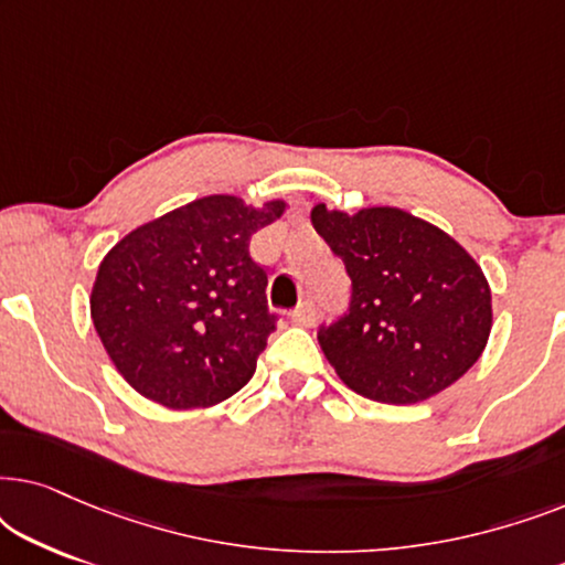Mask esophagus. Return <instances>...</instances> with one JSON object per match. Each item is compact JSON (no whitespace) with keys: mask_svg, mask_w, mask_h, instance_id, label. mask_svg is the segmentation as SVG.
<instances>
[{"mask_svg":"<svg viewBox=\"0 0 565 565\" xmlns=\"http://www.w3.org/2000/svg\"><path fill=\"white\" fill-rule=\"evenodd\" d=\"M290 316L298 327H313L316 319H319V311H316L313 300H303V303H300Z\"/></svg>","mask_w":565,"mask_h":565,"instance_id":"obj_1","label":"esophagus"}]
</instances>
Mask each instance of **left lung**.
<instances>
[{
	"label": "left lung",
	"mask_w": 565,
	"mask_h": 565,
	"mask_svg": "<svg viewBox=\"0 0 565 565\" xmlns=\"http://www.w3.org/2000/svg\"><path fill=\"white\" fill-rule=\"evenodd\" d=\"M352 280L350 311L319 329L347 388L381 404L437 396L468 373L491 334V288L443 228L401 211H311Z\"/></svg>",
	"instance_id": "obj_1"
}]
</instances>
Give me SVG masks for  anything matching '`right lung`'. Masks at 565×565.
Listing matches in <instances>:
<instances>
[{
	"mask_svg": "<svg viewBox=\"0 0 565 565\" xmlns=\"http://www.w3.org/2000/svg\"><path fill=\"white\" fill-rule=\"evenodd\" d=\"M285 213L207 195L122 236L99 262L89 311L118 373L167 408L221 404L252 381L275 331L252 234Z\"/></svg>",
	"mask_w": 565,
	"mask_h": 565,
	"instance_id": "add662e5",
	"label": "right lung"
}]
</instances>
